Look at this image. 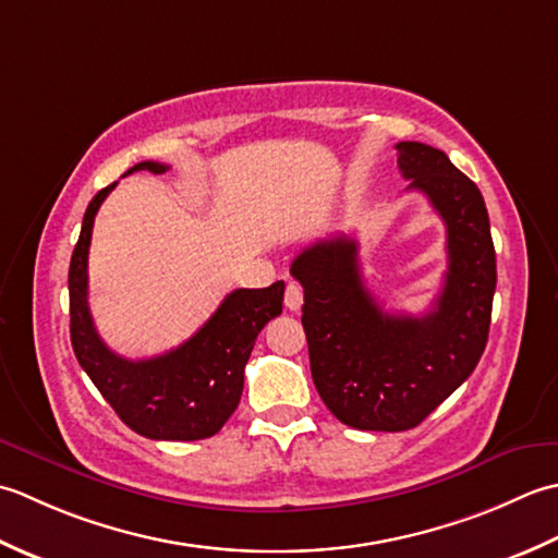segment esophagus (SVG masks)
Returning <instances> with one entry per match:
<instances>
[{"instance_id": "1", "label": "esophagus", "mask_w": 558, "mask_h": 558, "mask_svg": "<svg viewBox=\"0 0 558 558\" xmlns=\"http://www.w3.org/2000/svg\"><path fill=\"white\" fill-rule=\"evenodd\" d=\"M283 303H287L289 311H301L303 305V287L299 281L287 283V295H283Z\"/></svg>"}]
</instances>
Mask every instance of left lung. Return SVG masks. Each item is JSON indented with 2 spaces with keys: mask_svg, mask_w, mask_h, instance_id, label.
I'll return each mask as SVG.
<instances>
[{
  "mask_svg": "<svg viewBox=\"0 0 558 558\" xmlns=\"http://www.w3.org/2000/svg\"><path fill=\"white\" fill-rule=\"evenodd\" d=\"M409 190L446 223L448 271L434 308L390 315L361 277L354 238L320 241L293 259L303 287V329L317 392L359 430H407L470 378L480 363L496 291V253L480 187L440 149L395 146Z\"/></svg>",
  "mask_w": 558,
  "mask_h": 558,
  "instance_id": "obj_1",
  "label": "left lung"
}]
</instances>
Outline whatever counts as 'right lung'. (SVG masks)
Here are the masks:
<instances>
[{"label": "right lung", "instance_id": "add662e5", "mask_svg": "<svg viewBox=\"0 0 558 558\" xmlns=\"http://www.w3.org/2000/svg\"><path fill=\"white\" fill-rule=\"evenodd\" d=\"M134 170L166 173L142 161ZM118 183L90 199L70 263V335L78 366L136 434L151 440H202L219 434L243 395V373L255 339L281 315L283 281L267 289H235L187 342L161 356L130 361L108 349L88 311V245L100 204Z\"/></svg>", "mask_w": 558, "mask_h": 558}]
</instances>
